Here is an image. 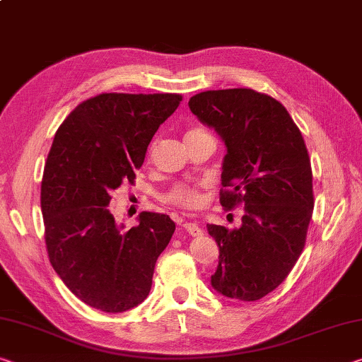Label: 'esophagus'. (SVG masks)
<instances>
[{
  "label": "esophagus",
  "instance_id": "esophagus-1",
  "mask_svg": "<svg viewBox=\"0 0 362 362\" xmlns=\"http://www.w3.org/2000/svg\"><path fill=\"white\" fill-rule=\"evenodd\" d=\"M183 228L192 235V237H203V228L197 222H183Z\"/></svg>",
  "mask_w": 362,
  "mask_h": 362
}]
</instances>
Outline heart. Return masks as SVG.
<instances>
[{"instance_id": "heart-1", "label": "heart", "mask_w": 362, "mask_h": 362, "mask_svg": "<svg viewBox=\"0 0 362 362\" xmlns=\"http://www.w3.org/2000/svg\"><path fill=\"white\" fill-rule=\"evenodd\" d=\"M202 134H206V132L203 129L194 127L187 132L185 139H192V136H197ZM204 187H206L204 182L175 183V185L164 194L163 199L168 204L177 206V208H182V209H198L204 202V194H203Z\"/></svg>"}]
</instances>
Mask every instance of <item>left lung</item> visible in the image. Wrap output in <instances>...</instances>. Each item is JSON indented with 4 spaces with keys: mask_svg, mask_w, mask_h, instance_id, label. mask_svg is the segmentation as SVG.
<instances>
[{
    "mask_svg": "<svg viewBox=\"0 0 362 362\" xmlns=\"http://www.w3.org/2000/svg\"><path fill=\"white\" fill-rule=\"evenodd\" d=\"M188 106L226 141L222 208H243L242 227L208 223L221 251L211 284L227 298L261 300L305 248L314 208L306 143L282 103L256 90L202 91Z\"/></svg>",
    "mask_w": 362,
    "mask_h": 362,
    "instance_id": "left-lung-1",
    "label": "left lung"
}]
</instances>
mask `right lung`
Returning a JSON list of instances; mask_svg holds the SVG:
<instances>
[{
    "label": "right lung",
    "mask_w": 362,
    "mask_h": 362,
    "mask_svg": "<svg viewBox=\"0 0 362 362\" xmlns=\"http://www.w3.org/2000/svg\"><path fill=\"white\" fill-rule=\"evenodd\" d=\"M180 101L177 93H101L80 103L54 135L42 180L48 257L67 288L103 313L145 300L175 230L156 212H141L139 226L124 230L109 203L112 190L135 183L148 145Z\"/></svg>",
    "instance_id": "obj_1"
}]
</instances>
